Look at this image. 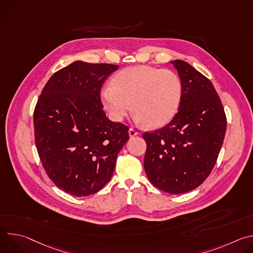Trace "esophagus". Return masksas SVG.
<instances>
[{"mask_svg":"<svg viewBox=\"0 0 253 253\" xmlns=\"http://www.w3.org/2000/svg\"><path fill=\"white\" fill-rule=\"evenodd\" d=\"M138 134H139V132H138L136 129H134V128H130V129H129V135H130V137L137 136Z\"/></svg>","mask_w":253,"mask_h":253,"instance_id":"obj_1","label":"esophagus"}]
</instances>
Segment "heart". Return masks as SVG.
Here are the masks:
<instances>
[{"label":"heart","mask_w":253,"mask_h":253,"mask_svg":"<svg viewBox=\"0 0 253 253\" xmlns=\"http://www.w3.org/2000/svg\"><path fill=\"white\" fill-rule=\"evenodd\" d=\"M111 86L101 91V98L113 119L122 121L131 111L132 104L135 120L149 127L169 122L181 98V84L173 72L149 66L121 70Z\"/></svg>","instance_id":"obj_1"}]
</instances>
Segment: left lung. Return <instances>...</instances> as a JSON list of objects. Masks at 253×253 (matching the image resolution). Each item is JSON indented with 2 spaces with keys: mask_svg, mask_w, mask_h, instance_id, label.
Instances as JSON below:
<instances>
[{
  "mask_svg": "<svg viewBox=\"0 0 253 253\" xmlns=\"http://www.w3.org/2000/svg\"><path fill=\"white\" fill-rule=\"evenodd\" d=\"M181 80L179 111L163 128L145 132L144 169L150 182L171 194L191 191L211 173L223 144L226 115L208 78L182 60L172 61Z\"/></svg>",
  "mask_w": 253,
  "mask_h": 253,
  "instance_id": "8db88e82",
  "label": "left lung"
}]
</instances>
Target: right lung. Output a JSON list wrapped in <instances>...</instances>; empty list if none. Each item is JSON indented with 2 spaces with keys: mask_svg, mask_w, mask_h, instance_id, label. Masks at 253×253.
<instances>
[{
  "mask_svg": "<svg viewBox=\"0 0 253 253\" xmlns=\"http://www.w3.org/2000/svg\"><path fill=\"white\" fill-rule=\"evenodd\" d=\"M118 69L113 64L76 61L57 71L34 110L35 143L52 181L75 196L102 189L129 139L128 126L106 117L100 92Z\"/></svg>",
  "mask_w": 253,
  "mask_h": 253,
  "instance_id": "add662e5",
  "label": "right lung"
}]
</instances>
